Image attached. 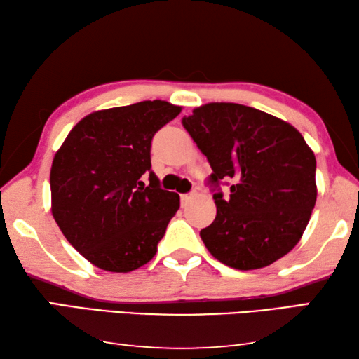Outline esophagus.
I'll return each instance as SVG.
<instances>
[{"label": "esophagus", "mask_w": 359, "mask_h": 359, "mask_svg": "<svg viewBox=\"0 0 359 359\" xmlns=\"http://www.w3.org/2000/svg\"><path fill=\"white\" fill-rule=\"evenodd\" d=\"M193 198V194H180V201H182V205H187L188 201Z\"/></svg>", "instance_id": "esophagus-1"}]
</instances>
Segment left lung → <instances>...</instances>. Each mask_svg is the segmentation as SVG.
I'll list each match as a JSON object with an SVG mask.
<instances>
[{
  "label": "left lung",
  "mask_w": 359,
  "mask_h": 359,
  "mask_svg": "<svg viewBox=\"0 0 359 359\" xmlns=\"http://www.w3.org/2000/svg\"><path fill=\"white\" fill-rule=\"evenodd\" d=\"M184 127L213 169L217 217L201 231L208 252L236 270H257L299 242L317 199L316 155L298 130L238 103L213 102L184 117Z\"/></svg>",
  "instance_id": "8db88e82"
}]
</instances>
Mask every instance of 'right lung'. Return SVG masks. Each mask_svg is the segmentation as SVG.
I'll return each instance as SVG.
<instances>
[{"label":"right lung","instance_id":"1","mask_svg":"<svg viewBox=\"0 0 359 359\" xmlns=\"http://www.w3.org/2000/svg\"><path fill=\"white\" fill-rule=\"evenodd\" d=\"M180 111L165 100L94 111L55 154L51 213L69 243L97 269L128 273L157 252L180 198L160 188L151 141Z\"/></svg>","mask_w":359,"mask_h":359}]
</instances>
